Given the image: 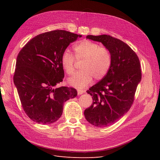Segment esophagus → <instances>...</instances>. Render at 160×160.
Segmentation results:
<instances>
[{"label": "esophagus", "mask_w": 160, "mask_h": 160, "mask_svg": "<svg viewBox=\"0 0 160 160\" xmlns=\"http://www.w3.org/2000/svg\"><path fill=\"white\" fill-rule=\"evenodd\" d=\"M84 92H85V91L83 90V89H77V94H78V95L83 94V93H84Z\"/></svg>", "instance_id": "obj_1"}]
</instances>
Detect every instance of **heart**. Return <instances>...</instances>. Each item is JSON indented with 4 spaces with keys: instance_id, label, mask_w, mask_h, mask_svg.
<instances>
[{
    "instance_id": "heart-1",
    "label": "heart",
    "mask_w": 160,
    "mask_h": 160,
    "mask_svg": "<svg viewBox=\"0 0 160 160\" xmlns=\"http://www.w3.org/2000/svg\"><path fill=\"white\" fill-rule=\"evenodd\" d=\"M75 57L65 51L61 55L62 68L68 75L75 70V58L77 61L83 60L80 65L81 70L77 71L69 79L71 85L84 88L89 84L94 77L96 80L103 79L108 73L111 65V54L105 47L89 40H83L73 47Z\"/></svg>"
}]
</instances>
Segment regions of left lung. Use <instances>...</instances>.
Segmentation results:
<instances>
[{
    "label": "left lung",
    "instance_id": "8db88e82",
    "mask_svg": "<svg viewBox=\"0 0 160 160\" xmlns=\"http://www.w3.org/2000/svg\"><path fill=\"white\" fill-rule=\"evenodd\" d=\"M110 51L111 65L108 73L88 90L93 103L84 111L88 122L96 127L112 125L132 107L137 87L142 79L138 55L128 44L110 35H88Z\"/></svg>",
    "mask_w": 160,
    "mask_h": 160
}]
</instances>
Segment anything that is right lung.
Listing matches in <instances>:
<instances>
[{"instance_id": "1", "label": "right lung", "mask_w": 160, "mask_h": 160, "mask_svg": "<svg viewBox=\"0 0 160 160\" xmlns=\"http://www.w3.org/2000/svg\"><path fill=\"white\" fill-rule=\"evenodd\" d=\"M81 35L63 30L40 34L18 52L13 76L22 107L33 122L51 124L60 118L64 103L77 95L68 87L55 88L64 78L61 57Z\"/></svg>"}]
</instances>
